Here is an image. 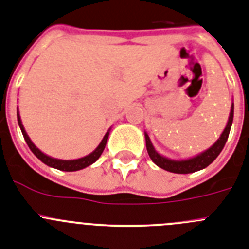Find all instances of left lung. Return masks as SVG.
Wrapping results in <instances>:
<instances>
[{
  "instance_id": "8db88e82",
  "label": "left lung",
  "mask_w": 249,
  "mask_h": 249,
  "mask_svg": "<svg viewBox=\"0 0 249 249\" xmlns=\"http://www.w3.org/2000/svg\"><path fill=\"white\" fill-rule=\"evenodd\" d=\"M233 113H234V106L231 104V114H229L228 123H227L226 129L223 131L219 140H218V141L212 146V147L208 148L207 151H204L203 154L197 155L196 157H193V159H190V160L175 161V160H170V159L161 156V155H159L156 151H155L154 146H152L150 139H148L147 133H145L146 148H147V152L148 155H150L151 160L154 161L157 166L161 167V169L170 171V173H175V174H190V173H195V171H199V170L201 169H205V167L209 166L210 163L215 160L216 157H218V155L222 152L224 145H226L227 140H228L229 132H231V122H233Z\"/></svg>"
}]
</instances>
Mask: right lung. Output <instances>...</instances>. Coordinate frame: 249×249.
I'll use <instances>...</instances> for the list:
<instances>
[{"mask_svg": "<svg viewBox=\"0 0 249 249\" xmlns=\"http://www.w3.org/2000/svg\"><path fill=\"white\" fill-rule=\"evenodd\" d=\"M18 126H20V128H21V132H22V135H23V139H25V141H26V143H27V146L30 147V150L33 151V154L35 155V156L37 157L39 160H41L42 162L45 163V165L54 167V169L61 170V171H76V170H82V169H84V167L89 166V165H92L93 162H95V161L99 159V156L102 155V152H103L104 147H106V143H107L108 135H109V132L106 133V136L103 137V140H102V142L99 143L98 147L95 148L92 154L88 155V156L82 157V159H78V160H70V161L58 160V159H53V157H50V156H46L45 154H42L39 148H36V146L34 145L33 142H31V140L29 139L27 133L25 132V128H23L22 122H21V120H20L18 112Z\"/></svg>", "mask_w": 249, "mask_h": 249, "instance_id": "right-lung-1", "label": "right lung"}]
</instances>
